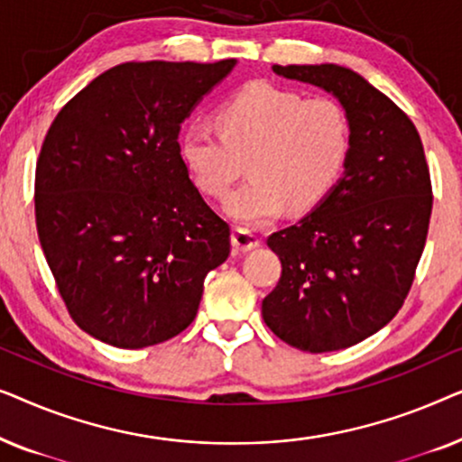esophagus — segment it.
Returning <instances> with one entry per match:
<instances>
[{
  "label": "esophagus",
  "instance_id": "obj_1",
  "mask_svg": "<svg viewBox=\"0 0 462 462\" xmlns=\"http://www.w3.org/2000/svg\"><path fill=\"white\" fill-rule=\"evenodd\" d=\"M231 244L233 248L239 252H250L261 245V239H258L254 233H250L248 229H236L231 236Z\"/></svg>",
  "mask_w": 462,
  "mask_h": 462
}]
</instances>
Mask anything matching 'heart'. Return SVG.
I'll use <instances>...</instances> for the list:
<instances>
[{"label": "heart", "mask_w": 462, "mask_h": 462, "mask_svg": "<svg viewBox=\"0 0 462 462\" xmlns=\"http://www.w3.org/2000/svg\"><path fill=\"white\" fill-rule=\"evenodd\" d=\"M218 130L189 125L179 153L195 187L220 198L248 162L252 179L225 199L239 225H263L286 210L318 208L343 179L351 124L332 98H307L267 81H252L217 113Z\"/></svg>", "instance_id": "b5f03b06"}]
</instances>
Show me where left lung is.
I'll return each instance as SVG.
<instances>
[{
  "label": "left lung",
  "instance_id": "1",
  "mask_svg": "<svg viewBox=\"0 0 462 462\" xmlns=\"http://www.w3.org/2000/svg\"><path fill=\"white\" fill-rule=\"evenodd\" d=\"M332 94L351 124V153L332 193L273 233L282 277L263 319L309 353L362 343L395 318L412 286L431 218V179L419 132L393 100L338 65H273Z\"/></svg>",
  "mask_w": 462,
  "mask_h": 462
}]
</instances>
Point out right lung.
<instances>
[{
  "label": "right lung",
  "instance_id": "right-lung-1",
  "mask_svg": "<svg viewBox=\"0 0 462 462\" xmlns=\"http://www.w3.org/2000/svg\"><path fill=\"white\" fill-rule=\"evenodd\" d=\"M237 65L125 62L92 79L50 125L35 220L81 330L143 349L191 324L204 280L229 256V225L179 153L180 124Z\"/></svg>",
  "mask_w": 462,
  "mask_h": 462
}]
</instances>
